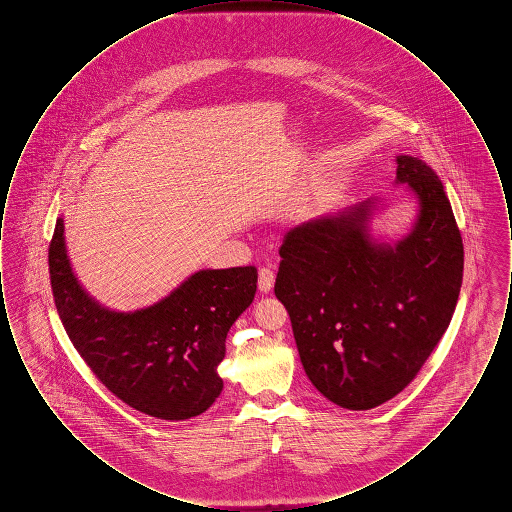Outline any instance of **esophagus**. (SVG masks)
Returning a JSON list of instances; mask_svg holds the SVG:
<instances>
[{"label": "esophagus", "instance_id": "obj_1", "mask_svg": "<svg viewBox=\"0 0 512 512\" xmlns=\"http://www.w3.org/2000/svg\"><path fill=\"white\" fill-rule=\"evenodd\" d=\"M274 288V272L270 268H261L259 270V290L268 293Z\"/></svg>", "mask_w": 512, "mask_h": 512}]
</instances>
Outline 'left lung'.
I'll list each match as a JSON object with an SVG mask.
<instances>
[{"label":"left lung","mask_w":512,"mask_h":512,"mask_svg":"<svg viewBox=\"0 0 512 512\" xmlns=\"http://www.w3.org/2000/svg\"><path fill=\"white\" fill-rule=\"evenodd\" d=\"M395 184L416 201L397 240L372 234L370 197L293 226L280 247L276 297L292 320L305 374L349 411L405 390L445 334L463 284L464 249L438 174L397 155Z\"/></svg>","instance_id":"1"}]
</instances>
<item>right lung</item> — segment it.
Instances as JSON below:
<instances>
[{"label":"right lung","instance_id":"1","mask_svg":"<svg viewBox=\"0 0 512 512\" xmlns=\"http://www.w3.org/2000/svg\"><path fill=\"white\" fill-rule=\"evenodd\" d=\"M49 278L59 318L99 382L161 420H186L215 403L226 334L257 292L255 267L205 268L149 307L113 311L74 276L63 217L49 244Z\"/></svg>","mask_w":512,"mask_h":512}]
</instances>
